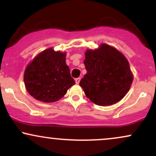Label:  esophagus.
Returning a JSON list of instances; mask_svg holds the SVG:
<instances>
[{"label": "esophagus", "mask_w": 156, "mask_h": 156, "mask_svg": "<svg viewBox=\"0 0 156 156\" xmlns=\"http://www.w3.org/2000/svg\"><path fill=\"white\" fill-rule=\"evenodd\" d=\"M75 80H76V83L77 84H78V83H79L80 80V78H76V79H75Z\"/></svg>", "instance_id": "1"}]
</instances>
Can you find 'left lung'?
Masks as SVG:
<instances>
[{"label":"left lung","instance_id":"left-lung-1","mask_svg":"<svg viewBox=\"0 0 156 156\" xmlns=\"http://www.w3.org/2000/svg\"><path fill=\"white\" fill-rule=\"evenodd\" d=\"M85 56L87 74L80 86L86 96L103 106L122 99L133 81L129 63L124 55L114 48L102 44L97 50H87Z\"/></svg>","mask_w":156,"mask_h":156}]
</instances>
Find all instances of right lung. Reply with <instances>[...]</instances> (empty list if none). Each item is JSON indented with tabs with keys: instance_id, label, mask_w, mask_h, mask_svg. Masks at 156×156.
<instances>
[{
	"instance_id": "1",
	"label": "right lung",
	"mask_w": 156,
	"mask_h": 156,
	"mask_svg": "<svg viewBox=\"0 0 156 156\" xmlns=\"http://www.w3.org/2000/svg\"><path fill=\"white\" fill-rule=\"evenodd\" d=\"M65 57V53L49 48L37 55L27 66L25 85L35 99L44 103L57 101L76 83L66 64Z\"/></svg>"
}]
</instances>
